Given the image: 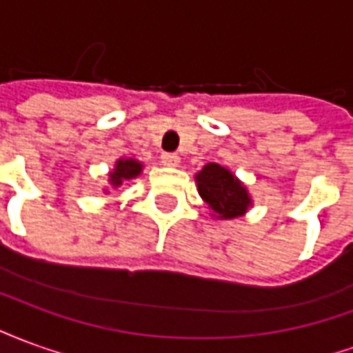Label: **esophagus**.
<instances>
[{
    "instance_id": "obj_1",
    "label": "esophagus",
    "mask_w": 353,
    "mask_h": 353,
    "mask_svg": "<svg viewBox=\"0 0 353 353\" xmlns=\"http://www.w3.org/2000/svg\"><path fill=\"white\" fill-rule=\"evenodd\" d=\"M161 159H162V164H164V166H170V168H174V166H177V164L181 162L179 154L176 153H164Z\"/></svg>"
}]
</instances>
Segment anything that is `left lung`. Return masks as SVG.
Listing matches in <instances>:
<instances>
[{
  "label": "left lung",
  "mask_w": 353,
  "mask_h": 353,
  "mask_svg": "<svg viewBox=\"0 0 353 353\" xmlns=\"http://www.w3.org/2000/svg\"><path fill=\"white\" fill-rule=\"evenodd\" d=\"M200 199L217 219H236L253 206L250 191L229 168L217 162H208L194 176Z\"/></svg>",
  "instance_id": "8db88e82"
}]
</instances>
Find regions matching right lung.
<instances>
[{
  "label": "right lung",
  "instance_id": "obj_1",
  "mask_svg": "<svg viewBox=\"0 0 353 353\" xmlns=\"http://www.w3.org/2000/svg\"><path fill=\"white\" fill-rule=\"evenodd\" d=\"M143 172V164L136 159H117L113 170L108 174V187L103 189L105 194H109V189H119L130 179H136Z\"/></svg>",
  "mask_w": 353,
  "mask_h": 353
}]
</instances>
